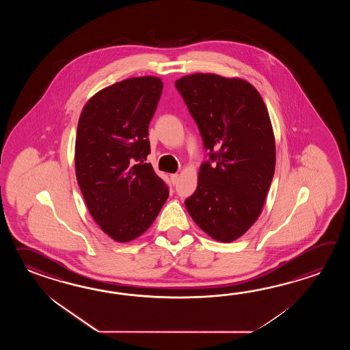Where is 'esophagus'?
Masks as SVG:
<instances>
[{
    "label": "esophagus",
    "instance_id": "34e87169",
    "mask_svg": "<svg viewBox=\"0 0 350 350\" xmlns=\"http://www.w3.org/2000/svg\"><path fill=\"white\" fill-rule=\"evenodd\" d=\"M170 178H172V183L174 185H175V184H178V174H172V175H170Z\"/></svg>",
    "mask_w": 350,
    "mask_h": 350
}]
</instances>
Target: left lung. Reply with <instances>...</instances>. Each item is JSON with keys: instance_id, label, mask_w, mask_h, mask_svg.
I'll return each mask as SVG.
<instances>
[{"instance_id": "1", "label": "left lung", "mask_w": 350, "mask_h": 350, "mask_svg": "<svg viewBox=\"0 0 350 350\" xmlns=\"http://www.w3.org/2000/svg\"><path fill=\"white\" fill-rule=\"evenodd\" d=\"M200 131L206 161L185 200L193 221L230 243L259 217L275 170V142L267 106L253 85L219 75L175 81Z\"/></svg>"}]
</instances>
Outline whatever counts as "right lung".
Masks as SVG:
<instances>
[{
	"label": "right lung",
	"instance_id": "add662e5",
	"mask_svg": "<svg viewBox=\"0 0 350 350\" xmlns=\"http://www.w3.org/2000/svg\"><path fill=\"white\" fill-rule=\"evenodd\" d=\"M163 86L154 76L116 82L91 97L79 120L77 183L94 220L120 243L148 230L169 198L164 180L145 163Z\"/></svg>",
	"mask_w": 350,
	"mask_h": 350
}]
</instances>
